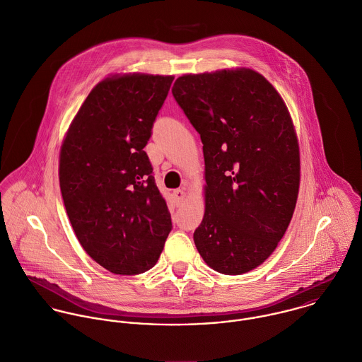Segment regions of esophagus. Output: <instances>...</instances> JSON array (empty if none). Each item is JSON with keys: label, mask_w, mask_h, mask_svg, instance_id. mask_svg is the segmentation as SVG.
<instances>
[{"label": "esophagus", "mask_w": 362, "mask_h": 362, "mask_svg": "<svg viewBox=\"0 0 362 362\" xmlns=\"http://www.w3.org/2000/svg\"><path fill=\"white\" fill-rule=\"evenodd\" d=\"M185 197H186V194H185V190H183V189H176V190H173V199H175L176 206H182L183 202H185Z\"/></svg>", "instance_id": "esophagus-1"}]
</instances>
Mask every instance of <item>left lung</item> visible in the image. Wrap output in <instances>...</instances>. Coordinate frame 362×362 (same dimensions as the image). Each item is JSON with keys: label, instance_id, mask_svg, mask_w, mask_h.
<instances>
[{"label": "left lung", "instance_id": "8db88e82", "mask_svg": "<svg viewBox=\"0 0 362 362\" xmlns=\"http://www.w3.org/2000/svg\"><path fill=\"white\" fill-rule=\"evenodd\" d=\"M172 93L203 143L206 213L196 247L218 273H247L274 252L295 210L299 146L288 109L249 69L186 74Z\"/></svg>", "mask_w": 362, "mask_h": 362}]
</instances>
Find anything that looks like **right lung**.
Instances as JSON below:
<instances>
[{
    "instance_id": "right-lung-1",
    "label": "right lung",
    "mask_w": 362,
    "mask_h": 362,
    "mask_svg": "<svg viewBox=\"0 0 362 362\" xmlns=\"http://www.w3.org/2000/svg\"><path fill=\"white\" fill-rule=\"evenodd\" d=\"M172 75L124 74L88 95L60 152V189L83 250L115 274L152 269L172 229L144 151Z\"/></svg>"
}]
</instances>
